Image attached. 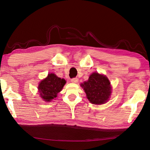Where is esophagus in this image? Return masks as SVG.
Returning <instances> with one entry per match:
<instances>
[{"label": "esophagus", "instance_id": "34e87169", "mask_svg": "<svg viewBox=\"0 0 150 150\" xmlns=\"http://www.w3.org/2000/svg\"><path fill=\"white\" fill-rule=\"evenodd\" d=\"M71 82H73V83H77V82L79 81V79L77 77L73 78V79H71Z\"/></svg>", "mask_w": 150, "mask_h": 150}]
</instances>
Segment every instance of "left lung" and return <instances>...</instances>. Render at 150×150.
<instances>
[{
    "label": "left lung",
    "instance_id": "left-lung-1",
    "mask_svg": "<svg viewBox=\"0 0 150 150\" xmlns=\"http://www.w3.org/2000/svg\"><path fill=\"white\" fill-rule=\"evenodd\" d=\"M89 101L93 104H103L109 100L111 93L110 82L106 76L93 73L88 81L82 84Z\"/></svg>",
    "mask_w": 150,
    "mask_h": 150
}]
</instances>
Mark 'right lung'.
I'll return each mask as SVG.
<instances>
[{
	"label": "right lung",
	"mask_w": 150,
	"mask_h": 150,
	"mask_svg": "<svg viewBox=\"0 0 150 150\" xmlns=\"http://www.w3.org/2000/svg\"><path fill=\"white\" fill-rule=\"evenodd\" d=\"M66 82L64 79L58 77L54 73H49L39 84L38 89L40 97L46 102H51L57 97Z\"/></svg>",
	"instance_id": "add662e5"
}]
</instances>
